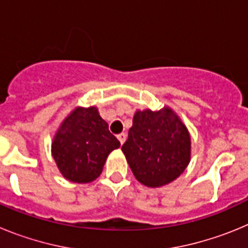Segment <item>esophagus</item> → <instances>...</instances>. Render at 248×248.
<instances>
[{"instance_id": "34e87169", "label": "esophagus", "mask_w": 248, "mask_h": 248, "mask_svg": "<svg viewBox=\"0 0 248 248\" xmlns=\"http://www.w3.org/2000/svg\"><path fill=\"white\" fill-rule=\"evenodd\" d=\"M118 140H119L120 144H122V145H123V144H124V141H125V140H126V134H125V133H120V134L118 135Z\"/></svg>"}]
</instances>
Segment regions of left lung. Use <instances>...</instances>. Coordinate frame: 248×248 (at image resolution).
<instances>
[{
	"mask_svg": "<svg viewBox=\"0 0 248 248\" xmlns=\"http://www.w3.org/2000/svg\"><path fill=\"white\" fill-rule=\"evenodd\" d=\"M122 150L139 183L160 187L174 181L189 165L191 139L172 109H145L135 111Z\"/></svg>",
	"mask_w": 248,
	"mask_h": 248,
	"instance_id": "1",
	"label": "left lung"
}]
</instances>
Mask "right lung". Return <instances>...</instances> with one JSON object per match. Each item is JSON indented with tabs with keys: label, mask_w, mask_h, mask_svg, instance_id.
I'll return each mask as SVG.
<instances>
[{
	"label": "right lung",
	"mask_w": 248,
	"mask_h": 248,
	"mask_svg": "<svg viewBox=\"0 0 248 248\" xmlns=\"http://www.w3.org/2000/svg\"><path fill=\"white\" fill-rule=\"evenodd\" d=\"M119 146L95 107H77L54 135L52 156L67 180L87 184L102 174L108 155Z\"/></svg>",
	"instance_id": "obj_1"
}]
</instances>
